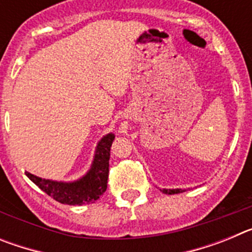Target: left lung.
<instances>
[{"label": "left lung", "instance_id": "8db88e82", "mask_svg": "<svg viewBox=\"0 0 252 252\" xmlns=\"http://www.w3.org/2000/svg\"><path fill=\"white\" fill-rule=\"evenodd\" d=\"M182 192H183L182 189H162V193H165V194H178Z\"/></svg>", "mask_w": 252, "mask_h": 252}]
</instances>
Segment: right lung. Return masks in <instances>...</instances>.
<instances>
[{
    "instance_id": "right-lung-1",
    "label": "right lung",
    "mask_w": 252,
    "mask_h": 252,
    "mask_svg": "<svg viewBox=\"0 0 252 252\" xmlns=\"http://www.w3.org/2000/svg\"><path fill=\"white\" fill-rule=\"evenodd\" d=\"M113 139H115L113 133H108L103 136L95 150L92 168L87 173V175L77 182L63 183V182L41 179L28 171H25V174L43 192L50 195L51 198H54L59 203L72 204V206L94 203L107 189L108 166H110L108 161H110V150Z\"/></svg>"
}]
</instances>
